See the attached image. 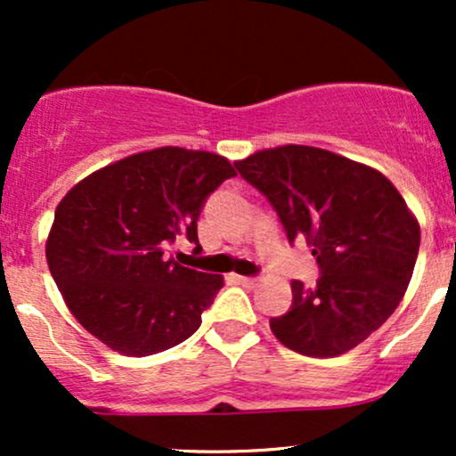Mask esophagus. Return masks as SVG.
I'll list each match as a JSON object with an SVG mask.
<instances>
[{
  "label": "esophagus",
  "mask_w": 456,
  "mask_h": 456,
  "mask_svg": "<svg viewBox=\"0 0 456 456\" xmlns=\"http://www.w3.org/2000/svg\"><path fill=\"white\" fill-rule=\"evenodd\" d=\"M238 281H240V285H244V287L257 285V279H255V276H238Z\"/></svg>",
  "instance_id": "1"
}]
</instances>
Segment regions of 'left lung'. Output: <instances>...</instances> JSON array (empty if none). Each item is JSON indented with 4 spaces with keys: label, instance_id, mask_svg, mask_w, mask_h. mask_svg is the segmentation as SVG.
<instances>
[{
    "label": "left lung",
    "instance_id": "1",
    "mask_svg": "<svg viewBox=\"0 0 456 456\" xmlns=\"http://www.w3.org/2000/svg\"><path fill=\"white\" fill-rule=\"evenodd\" d=\"M268 197L287 240L317 257V287L291 281L289 313L270 319L274 337L302 355L334 358L360 345L399 306L410 285L420 224L373 167L311 145H281L235 160Z\"/></svg>",
    "mask_w": 456,
    "mask_h": 456
}]
</instances>
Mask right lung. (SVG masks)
I'll return each instance as SVG.
<instances>
[{
	"mask_svg": "<svg viewBox=\"0 0 456 456\" xmlns=\"http://www.w3.org/2000/svg\"><path fill=\"white\" fill-rule=\"evenodd\" d=\"M235 171L224 156L156 148L94 171L66 192L46 238V264L66 306L113 352L151 355L186 341L223 287L167 257L199 246L197 218Z\"/></svg>",
	"mask_w": 456,
	"mask_h": 456,
	"instance_id": "add662e5",
	"label": "right lung"
}]
</instances>
